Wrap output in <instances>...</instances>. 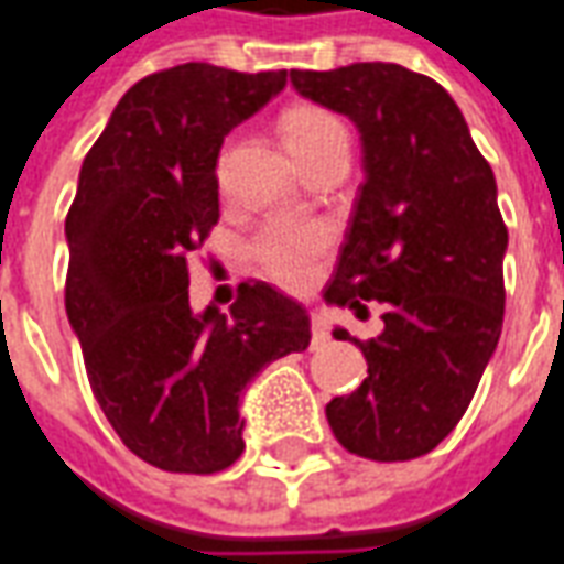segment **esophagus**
I'll list each match as a JSON object with an SVG mask.
<instances>
[{
	"label": "esophagus",
	"mask_w": 564,
	"mask_h": 564,
	"mask_svg": "<svg viewBox=\"0 0 564 564\" xmlns=\"http://www.w3.org/2000/svg\"><path fill=\"white\" fill-rule=\"evenodd\" d=\"M326 338H329L326 317H323L321 311H314V314H311V341H314V345H321V341H326Z\"/></svg>",
	"instance_id": "esophagus-1"
}]
</instances>
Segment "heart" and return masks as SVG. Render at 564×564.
I'll return each instance as SVG.
<instances>
[{
  "label": "heart",
  "mask_w": 564,
  "mask_h": 564,
  "mask_svg": "<svg viewBox=\"0 0 564 564\" xmlns=\"http://www.w3.org/2000/svg\"><path fill=\"white\" fill-rule=\"evenodd\" d=\"M283 143L290 145L295 161H308L329 145H348V131L329 109L323 106H293L281 116ZM329 231L311 223H295V219H274L256 235L253 256L259 269L269 274L271 281L283 286H302L308 283L317 256L326 250Z\"/></svg>",
  "instance_id": "b5f03b06"
}]
</instances>
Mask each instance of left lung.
<instances>
[{
    "mask_svg": "<svg viewBox=\"0 0 564 564\" xmlns=\"http://www.w3.org/2000/svg\"><path fill=\"white\" fill-rule=\"evenodd\" d=\"M293 88L348 116L366 180L323 299L360 317L384 305L381 336L357 341L364 384L326 403L341 446L412 460L455 431L498 348L507 226L498 186L443 85L400 63L293 69Z\"/></svg>",
    "mask_w": 564,
    "mask_h": 564,
    "instance_id": "left-lung-1",
    "label": "left lung"
}]
</instances>
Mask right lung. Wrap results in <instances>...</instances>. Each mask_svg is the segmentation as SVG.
<instances>
[{
	"mask_svg": "<svg viewBox=\"0 0 564 564\" xmlns=\"http://www.w3.org/2000/svg\"><path fill=\"white\" fill-rule=\"evenodd\" d=\"M283 85L286 69L152 73L118 100L78 173L66 317L112 431L167 474L241 458L247 384L311 341L308 311L271 283L243 281L228 311L188 305V253L219 219L223 140Z\"/></svg>",
	"mask_w": 564,
	"mask_h": 564,
	"instance_id": "add662e5",
	"label": "right lung"
}]
</instances>
